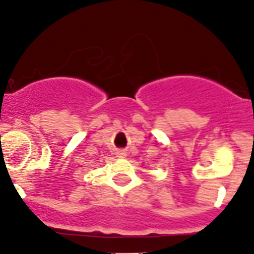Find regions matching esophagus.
I'll list each match as a JSON object with an SVG mask.
<instances>
[{
  "label": "esophagus",
  "instance_id": "esophagus-1",
  "mask_svg": "<svg viewBox=\"0 0 254 254\" xmlns=\"http://www.w3.org/2000/svg\"><path fill=\"white\" fill-rule=\"evenodd\" d=\"M117 156L118 158H125V156H127V152L123 151V150H120V151H117Z\"/></svg>",
  "mask_w": 254,
  "mask_h": 254
}]
</instances>
